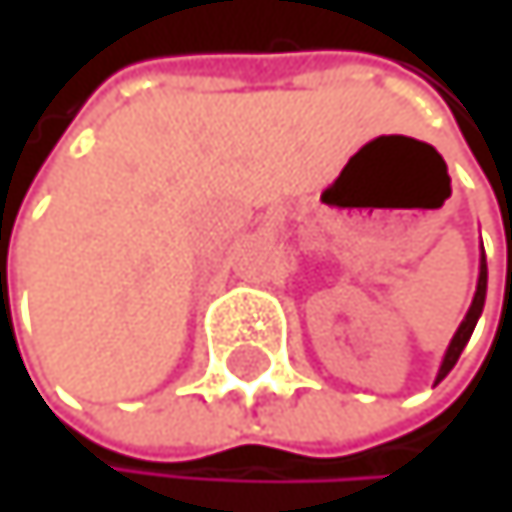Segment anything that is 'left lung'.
I'll return each mask as SVG.
<instances>
[{"instance_id":"1","label":"left lung","mask_w":512,"mask_h":512,"mask_svg":"<svg viewBox=\"0 0 512 512\" xmlns=\"http://www.w3.org/2000/svg\"><path fill=\"white\" fill-rule=\"evenodd\" d=\"M485 285H488V267H485V254H482V264H479V282H476L473 304H470V310H467L464 322L458 325L455 338H451V344H448V350H445V359H442V365H439L436 384L448 375L451 368H455V362L461 359V353H464V347H467V341H470V334H473V328H476V322H479V316H482V307H485Z\"/></svg>"}]
</instances>
